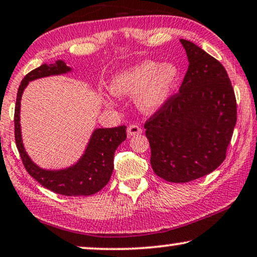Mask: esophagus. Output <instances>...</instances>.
<instances>
[{
    "label": "esophagus",
    "instance_id": "obj_1",
    "mask_svg": "<svg viewBox=\"0 0 257 257\" xmlns=\"http://www.w3.org/2000/svg\"><path fill=\"white\" fill-rule=\"evenodd\" d=\"M126 133H128V136H135L139 135L142 133V128L139 124H131L126 129Z\"/></svg>",
    "mask_w": 257,
    "mask_h": 257
}]
</instances>
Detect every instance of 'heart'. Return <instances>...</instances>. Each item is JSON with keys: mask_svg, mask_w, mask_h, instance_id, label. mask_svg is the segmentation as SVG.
I'll list each match as a JSON object with an SVG mask.
<instances>
[{"mask_svg": "<svg viewBox=\"0 0 257 257\" xmlns=\"http://www.w3.org/2000/svg\"><path fill=\"white\" fill-rule=\"evenodd\" d=\"M179 78L180 70L174 63L160 66L155 61H145L116 74L109 82V88L118 96L140 94L139 107L152 112L164 103Z\"/></svg>", "mask_w": 257, "mask_h": 257, "instance_id": "obj_1", "label": "heart"}]
</instances>
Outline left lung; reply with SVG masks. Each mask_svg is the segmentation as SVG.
<instances>
[{"mask_svg": "<svg viewBox=\"0 0 257 257\" xmlns=\"http://www.w3.org/2000/svg\"><path fill=\"white\" fill-rule=\"evenodd\" d=\"M189 66L179 93L145 123L154 173L184 183L214 172L225 159L236 124V98L224 67L187 40Z\"/></svg>", "mask_w": 257, "mask_h": 257, "instance_id": "8db88e82", "label": "left lung"}]
</instances>
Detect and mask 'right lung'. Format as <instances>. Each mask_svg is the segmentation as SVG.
Segmentation results:
<instances>
[{
  "mask_svg": "<svg viewBox=\"0 0 257 257\" xmlns=\"http://www.w3.org/2000/svg\"><path fill=\"white\" fill-rule=\"evenodd\" d=\"M69 71H71V68L62 60H59L53 64L44 63L26 75L20 84L16 97L14 115L15 141L26 170L41 186L64 196H89L100 191L110 180L114 170L115 150L126 139L125 125L95 129L81 159L69 168L61 170H46L36 166L30 160L22 142L20 108L23 90L30 81L36 78L66 74Z\"/></svg>",
  "mask_w": 257,
  "mask_h": 257,
  "instance_id": "1",
  "label": "right lung"
}]
</instances>
